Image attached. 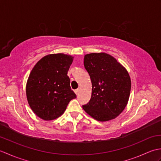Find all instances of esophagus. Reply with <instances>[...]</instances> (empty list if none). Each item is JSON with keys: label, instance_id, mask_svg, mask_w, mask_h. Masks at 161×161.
Returning <instances> with one entry per match:
<instances>
[{"label": "esophagus", "instance_id": "obj_1", "mask_svg": "<svg viewBox=\"0 0 161 161\" xmlns=\"http://www.w3.org/2000/svg\"><path fill=\"white\" fill-rule=\"evenodd\" d=\"M74 91H75V94H76V95L79 94V89H78V88H77V89H76V90H75Z\"/></svg>", "mask_w": 161, "mask_h": 161}]
</instances>
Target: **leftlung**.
<instances>
[{
  "instance_id": "1",
  "label": "left lung",
  "mask_w": 161,
  "mask_h": 161,
  "mask_svg": "<svg viewBox=\"0 0 161 161\" xmlns=\"http://www.w3.org/2000/svg\"><path fill=\"white\" fill-rule=\"evenodd\" d=\"M84 68L92 83L91 98L84 110L98 121L115 118L124 110L131 91L127 70L114 57L104 53L84 56Z\"/></svg>"
}]
</instances>
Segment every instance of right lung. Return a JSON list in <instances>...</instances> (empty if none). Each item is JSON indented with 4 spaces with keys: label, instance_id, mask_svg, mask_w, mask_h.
<instances>
[{
    "label": "right lung",
    "instance_id": "obj_1",
    "mask_svg": "<svg viewBox=\"0 0 161 161\" xmlns=\"http://www.w3.org/2000/svg\"><path fill=\"white\" fill-rule=\"evenodd\" d=\"M73 61V57L63 53L48 54L36 64L30 74L27 100L33 112L44 120L59 118L70 101L76 98L67 75Z\"/></svg>",
    "mask_w": 161,
    "mask_h": 161
}]
</instances>
